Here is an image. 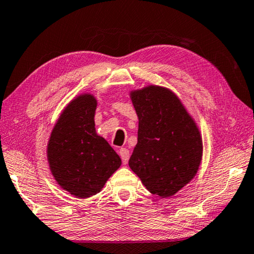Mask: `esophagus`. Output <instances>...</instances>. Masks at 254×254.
Segmentation results:
<instances>
[{
    "label": "esophagus",
    "mask_w": 254,
    "mask_h": 254,
    "mask_svg": "<svg viewBox=\"0 0 254 254\" xmlns=\"http://www.w3.org/2000/svg\"><path fill=\"white\" fill-rule=\"evenodd\" d=\"M119 154L121 156V158H122V163L127 164L128 162V158H130V151H128L127 148H121Z\"/></svg>",
    "instance_id": "esophagus-1"
}]
</instances>
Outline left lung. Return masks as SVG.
I'll return each mask as SVG.
<instances>
[{
	"label": "left lung",
	"instance_id": "1",
	"mask_svg": "<svg viewBox=\"0 0 254 254\" xmlns=\"http://www.w3.org/2000/svg\"><path fill=\"white\" fill-rule=\"evenodd\" d=\"M139 119L138 143L128 166L152 194L173 195L196 174L202 157L198 127L180 99L150 86L132 92Z\"/></svg>",
	"mask_w": 254,
	"mask_h": 254
}]
</instances>
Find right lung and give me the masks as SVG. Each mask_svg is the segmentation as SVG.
<instances>
[{
	"instance_id": "1",
	"label": "right lung",
	"mask_w": 254,
	"mask_h": 254,
	"mask_svg": "<svg viewBox=\"0 0 254 254\" xmlns=\"http://www.w3.org/2000/svg\"><path fill=\"white\" fill-rule=\"evenodd\" d=\"M96 105L91 95L71 102L48 142V162L56 182L76 198L97 194L121 166L120 156L105 139L96 134Z\"/></svg>"
}]
</instances>
